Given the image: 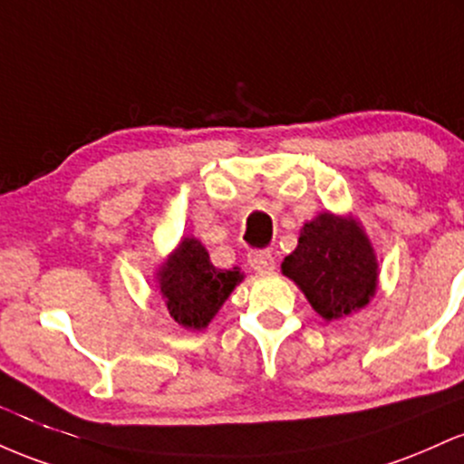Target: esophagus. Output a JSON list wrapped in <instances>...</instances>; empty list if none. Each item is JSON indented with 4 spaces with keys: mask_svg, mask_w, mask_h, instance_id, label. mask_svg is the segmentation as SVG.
<instances>
[{
    "mask_svg": "<svg viewBox=\"0 0 464 464\" xmlns=\"http://www.w3.org/2000/svg\"><path fill=\"white\" fill-rule=\"evenodd\" d=\"M247 263L254 272H269V269H274V256L269 249H252L247 254Z\"/></svg>",
    "mask_w": 464,
    "mask_h": 464,
    "instance_id": "34e87169",
    "label": "esophagus"
}]
</instances>
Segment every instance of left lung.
Masks as SVG:
<instances>
[{
	"instance_id": "obj_1",
	"label": "left lung",
	"mask_w": 464,
	"mask_h": 464,
	"mask_svg": "<svg viewBox=\"0 0 464 464\" xmlns=\"http://www.w3.org/2000/svg\"><path fill=\"white\" fill-rule=\"evenodd\" d=\"M283 274L304 291L324 320H340L366 306L377 289V260L355 221L331 212L302 227L298 247L283 260Z\"/></svg>"
}]
</instances>
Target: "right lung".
<instances>
[{"mask_svg": "<svg viewBox=\"0 0 464 464\" xmlns=\"http://www.w3.org/2000/svg\"><path fill=\"white\" fill-rule=\"evenodd\" d=\"M241 280V269H217L199 241L184 238L160 272V289L177 324L199 331Z\"/></svg>", "mask_w": 464, "mask_h": 464, "instance_id": "1", "label": "right lung"}]
</instances>
